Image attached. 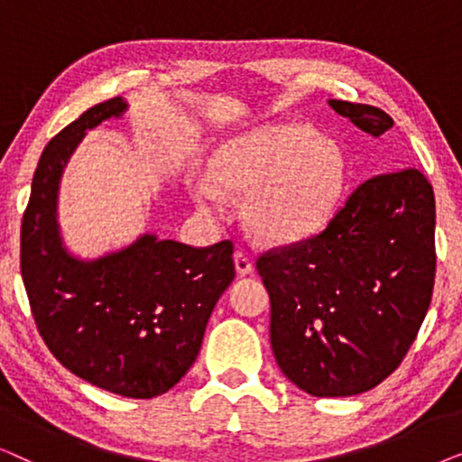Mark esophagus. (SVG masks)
Segmentation results:
<instances>
[{
	"label": "esophagus",
	"mask_w": 462,
	"mask_h": 462,
	"mask_svg": "<svg viewBox=\"0 0 462 462\" xmlns=\"http://www.w3.org/2000/svg\"><path fill=\"white\" fill-rule=\"evenodd\" d=\"M233 261H236V271L239 275H250L252 271H254V264H252L250 256L242 250H237L236 254H233Z\"/></svg>",
	"instance_id": "34e87169"
}]
</instances>
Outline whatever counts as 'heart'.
I'll list each match as a JSON object with an SVG mask.
<instances>
[{
	"label": "heart",
	"mask_w": 462,
	"mask_h": 462,
	"mask_svg": "<svg viewBox=\"0 0 462 462\" xmlns=\"http://www.w3.org/2000/svg\"><path fill=\"white\" fill-rule=\"evenodd\" d=\"M208 174L187 179L208 217L226 212V195H245L244 217L256 236L288 244L326 225L345 180L338 147L307 125L280 124L236 136L212 155Z\"/></svg>",
	"instance_id": "1"
}]
</instances>
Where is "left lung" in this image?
Wrapping results in <instances>:
<instances>
[{"instance_id":"left-lung-1","label":"left lung","mask_w":462,"mask_h":462,"mask_svg":"<svg viewBox=\"0 0 462 462\" xmlns=\"http://www.w3.org/2000/svg\"><path fill=\"white\" fill-rule=\"evenodd\" d=\"M372 136L393 128L378 106L328 100ZM271 346L288 381L315 397L383 383L420 330L435 282V195L416 168L372 176L318 236L263 252Z\"/></svg>"}]
</instances>
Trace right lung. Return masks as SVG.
Wrapping results in <instances>:
<instances>
[{
    "mask_svg": "<svg viewBox=\"0 0 462 462\" xmlns=\"http://www.w3.org/2000/svg\"><path fill=\"white\" fill-rule=\"evenodd\" d=\"M128 109L94 105L46 144L21 225V273L50 353L75 376L111 393L151 400L172 389L198 357L212 309L236 277L233 242L208 248L143 236L97 261L62 245L59 182L86 130Z\"/></svg>",
    "mask_w": 462,
    "mask_h": 462,
    "instance_id": "obj_1",
    "label": "right lung"
}]
</instances>
